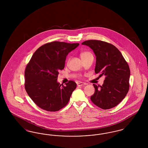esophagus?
Wrapping results in <instances>:
<instances>
[{
  "label": "esophagus",
  "mask_w": 148,
  "mask_h": 148,
  "mask_svg": "<svg viewBox=\"0 0 148 148\" xmlns=\"http://www.w3.org/2000/svg\"><path fill=\"white\" fill-rule=\"evenodd\" d=\"M86 85V83H83V82H79V83H77V86H83V85Z\"/></svg>",
  "instance_id": "esophagus-1"
}]
</instances>
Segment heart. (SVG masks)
Wrapping results in <instances>:
<instances>
[{
	"mask_svg": "<svg viewBox=\"0 0 148 148\" xmlns=\"http://www.w3.org/2000/svg\"><path fill=\"white\" fill-rule=\"evenodd\" d=\"M90 56H92V53H90L89 51H82L80 54V56L81 57L82 60H84L85 58H86L87 57H88Z\"/></svg>",
	"mask_w": 148,
	"mask_h": 148,
	"instance_id": "b5f03b06",
	"label": "heart"
}]
</instances>
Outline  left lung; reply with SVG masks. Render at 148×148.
I'll return each mask as SVG.
<instances>
[{"label":"left lung","instance_id":"left-lung-1","mask_svg":"<svg viewBox=\"0 0 148 148\" xmlns=\"http://www.w3.org/2000/svg\"><path fill=\"white\" fill-rule=\"evenodd\" d=\"M89 46L96 56L95 73L105 75L101 86L93 84L95 92L90 99L95 106L109 109L118 105L129 89L130 68L117 48L108 42L89 40L82 43Z\"/></svg>","mask_w":148,"mask_h":148}]
</instances>
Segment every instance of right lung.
<instances>
[{"mask_svg":"<svg viewBox=\"0 0 148 148\" xmlns=\"http://www.w3.org/2000/svg\"><path fill=\"white\" fill-rule=\"evenodd\" d=\"M79 43L53 42L44 44L32 56L25 70V89L39 108L56 112L68 103L77 84L69 80L65 86L58 83L59 71L65 66L68 53Z\"/></svg>","mask_w":148,"mask_h":148,"instance_id":"1","label":"right lung"}]
</instances>
